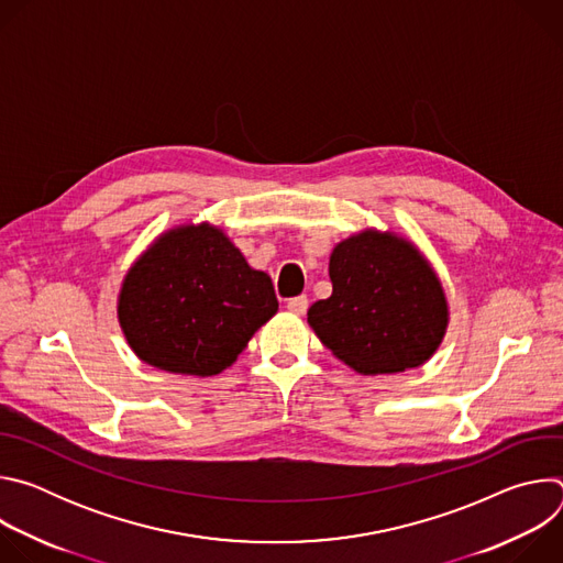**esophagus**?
<instances>
[{
  "instance_id": "34e87169",
  "label": "esophagus",
  "mask_w": 563,
  "mask_h": 563,
  "mask_svg": "<svg viewBox=\"0 0 563 563\" xmlns=\"http://www.w3.org/2000/svg\"><path fill=\"white\" fill-rule=\"evenodd\" d=\"M307 307H309L307 296H294V298H289V302H287V309H289L291 313H296V316H302V313L307 311Z\"/></svg>"
}]
</instances>
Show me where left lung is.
I'll return each instance as SVG.
<instances>
[{
	"mask_svg": "<svg viewBox=\"0 0 563 563\" xmlns=\"http://www.w3.org/2000/svg\"><path fill=\"white\" fill-rule=\"evenodd\" d=\"M332 296L307 311L328 350L361 374L423 365L439 347L448 305L439 278L404 238L363 231L330 258Z\"/></svg>",
	"mask_w": 563,
	"mask_h": 563,
	"instance_id": "left-lung-1",
	"label": "left lung"
}]
</instances>
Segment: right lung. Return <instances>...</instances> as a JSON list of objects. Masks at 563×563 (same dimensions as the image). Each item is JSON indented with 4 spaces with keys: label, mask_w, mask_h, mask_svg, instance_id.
Returning a JSON list of instances; mask_svg holds the SVG:
<instances>
[{
    "label": "right lung",
    "mask_w": 563,
    "mask_h": 563,
    "mask_svg": "<svg viewBox=\"0 0 563 563\" xmlns=\"http://www.w3.org/2000/svg\"><path fill=\"white\" fill-rule=\"evenodd\" d=\"M276 311L272 278L209 224L159 238L126 274L118 302L133 352L153 367L191 376L229 367Z\"/></svg>",
    "instance_id": "1"
}]
</instances>
